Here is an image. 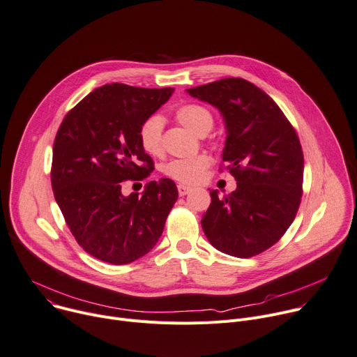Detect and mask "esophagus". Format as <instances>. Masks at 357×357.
<instances>
[{"label":"esophagus","instance_id":"34e87169","mask_svg":"<svg viewBox=\"0 0 357 357\" xmlns=\"http://www.w3.org/2000/svg\"><path fill=\"white\" fill-rule=\"evenodd\" d=\"M192 190V188L190 186H186V185H178V192H179V195L181 197H185V195H188V193Z\"/></svg>","mask_w":357,"mask_h":357}]
</instances>
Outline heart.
Returning <instances> with one entry per match:
<instances>
[{
	"label": "heart",
	"mask_w": 357,
	"mask_h": 357,
	"mask_svg": "<svg viewBox=\"0 0 357 357\" xmlns=\"http://www.w3.org/2000/svg\"><path fill=\"white\" fill-rule=\"evenodd\" d=\"M175 115L179 123L198 137H204L213 126V116L209 109L198 104H185L176 109ZM162 131H164V119L160 116H151L141 125L139 142L146 153L152 156L164 153ZM208 167L209 158L201 153L169 160L164 165V174L182 183H197L204 176Z\"/></svg>",
	"instance_id": "heart-1"
}]
</instances>
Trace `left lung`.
<instances>
[{
  "mask_svg": "<svg viewBox=\"0 0 357 357\" xmlns=\"http://www.w3.org/2000/svg\"><path fill=\"white\" fill-rule=\"evenodd\" d=\"M186 92L219 109L226 128L222 160L236 189L219 197L201 220L213 248L250 257L273 246L301 205L303 152L294 126L271 96L242 78H223Z\"/></svg>",
  "mask_w": 357,
  "mask_h": 357,
  "instance_id": "8db88e82",
  "label": "left lung"
}]
</instances>
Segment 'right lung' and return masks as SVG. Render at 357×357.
<instances>
[{
    "mask_svg": "<svg viewBox=\"0 0 357 357\" xmlns=\"http://www.w3.org/2000/svg\"><path fill=\"white\" fill-rule=\"evenodd\" d=\"M174 88L107 84L63 118L52 148L55 201L78 245L100 261L126 265L146 255L178 199L172 179L151 181L125 197L123 181H142L153 160L139 142L141 125Z\"/></svg>",
    "mask_w": 357,
    "mask_h": 357,
    "instance_id": "obj_1",
    "label": "right lung"
}]
</instances>
